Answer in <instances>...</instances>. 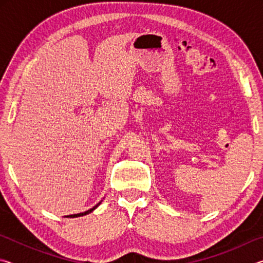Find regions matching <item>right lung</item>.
Returning a JSON list of instances; mask_svg holds the SVG:
<instances>
[{
	"instance_id": "add662e5",
	"label": "right lung",
	"mask_w": 263,
	"mask_h": 263,
	"mask_svg": "<svg viewBox=\"0 0 263 263\" xmlns=\"http://www.w3.org/2000/svg\"><path fill=\"white\" fill-rule=\"evenodd\" d=\"M100 204H101V202H100L99 204H96V205H95L94 208H91V209H90V210H88V211H86V212H82V213H77V215H70V216H67V217H70V218H75V217H80V216H84V215H88V213H90L91 211H94V210H95V209H96L97 206H99V205H100Z\"/></svg>"
}]
</instances>
